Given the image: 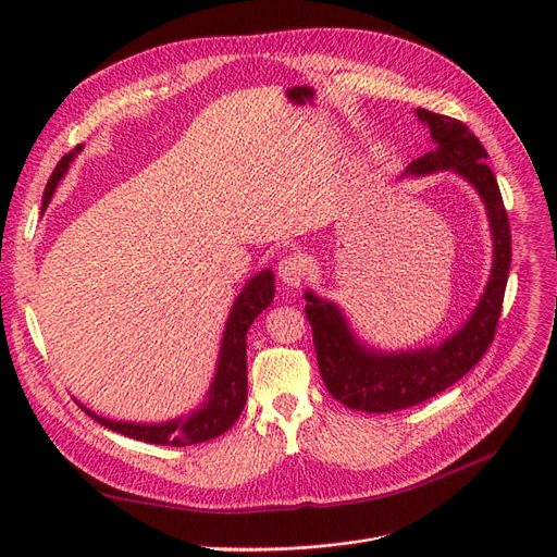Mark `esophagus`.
<instances>
[{
  "instance_id": "esophagus-1",
  "label": "esophagus",
  "mask_w": 557,
  "mask_h": 557,
  "mask_svg": "<svg viewBox=\"0 0 557 557\" xmlns=\"http://www.w3.org/2000/svg\"><path fill=\"white\" fill-rule=\"evenodd\" d=\"M277 269H280V280L284 282V286H288V288L301 286L304 275H306V262L299 256H295V253L286 256Z\"/></svg>"
}]
</instances>
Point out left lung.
I'll return each instance as SVG.
<instances>
[{
    "label": "left lung",
    "instance_id": "obj_1",
    "mask_svg": "<svg viewBox=\"0 0 557 557\" xmlns=\"http://www.w3.org/2000/svg\"><path fill=\"white\" fill-rule=\"evenodd\" d=\"M414 114L430 129L434 149L412 161L401 181L451 172L471 185L483 200L490 222L492 271L473 310L449 337L410 350H383L368 344L355 333L337 301L312 288L304 293L317 363L329 392L350 410L370 414L423 404L481 361L498 326L511 267L509 220L496 176L485 163V147L456 119L423 108H417Z\"/></svg>",
    "mask_w": 557,
    "mask_h": 557
}]
</instances>
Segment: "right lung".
<instances>
[{"label":"right lung","instance_id":"add662e5","mask_svg":"<svg viewBox=\"0 0 557 557\" xmlns=\"http://www.w3.org/2000/svg\"><path fill=\"white\" fill-rule=\"evenodd\" d=\"M82 149L84 145H76L54 168L44 191L41 213L52 200L57 185L65 176L70 163L74 161V156ZM273 295H275V275L271 269H264L256 273L251 280H247L245 288L235 297L228 310L224 333L220 339L215 372L209 383V389L205 394V399L187 414H181L176 419L161 421V423H136V421H116L110 417H101L90 408H86L84 404L82 408L103 428L136 441L153 443V445L187 447V445L205 443L224 434L237 421V417L243 414L247 404V333L256 317L271 306Z\"/></svg>","mask_w":557,"mask_h":557}]
</instances>
